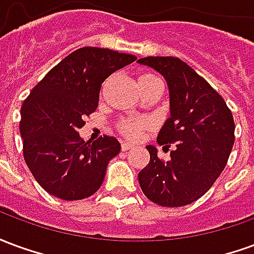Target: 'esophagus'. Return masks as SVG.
<instances>
[{"label":"esophagus","mask_w":254,"mask_h":254,"mask_svg":"<svg viewBox=\"0 0 254 254\" xmlns=\"http://www.w3.org/2000/svg\"><path fill=\"white\" fill-rule=\"evenodd\" d=\"M133 148V145L132 144H129V143H121V149L122 151H129V149H132Z\"/></svg>","instance_id":"esophagus-1"}]
</instances>
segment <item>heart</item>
Here are the masks:
<instances>
[{"label":"heart","instance_id":"b5f03b06","mask_svg":"<svg viewBox=\"0 0 254 254\" xmlns=\"http://www.w3.org/2000/svg\"><path fill=\"white\" fill-rule=\"evenodd\" d=\"M158 76H155L154 73H143L140 77H138V84H140V88L143 91L147 85H149L151 83H154L155 80H158ZM110 84V78L106 80L103 85H102V89H100V96H105L106 89ZM116 129L117 132L122 134L124 137L130 138V140H136L141 134H143L144 130H147L151 127V121L148 118H144V117H140V118H129V117H122L118 121L116 122Z\"/></svg>","mask_w":254,"mask_h":254}]
</instances>
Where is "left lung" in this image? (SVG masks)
<instances>
[{
    "mask_svg": "<svg viewBox=\"0 0 254 254\" xmlns=\"http://www.w3.org/2000/svg\"><path fill=\"white\" fill-rule=\"evenodd\" d=\"M138 63L163 74L170 91L171 117L158 136L170 159L148 145V165L138 184L151 201L182 207L208 191L226 167L234 144V118L224 99L187 63L177 57H145Z\"/></svg>",
    "mask_w": 254,
    "mask_h": 254,
    "instance_id": "8db88e82",
    "label": "left lung"
}]
</instances>
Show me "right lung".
<instances>
[{
    "label": "right lung",
    "mask_w": 254,
    "mask_h": 254,
    "mask_svg": "<svg viewBox=\"0 0 254 254\" xmlns=\"http://www.w3.org/2000/svg\"><path fill=\"white\" fill-rule=\"evenodd\" d=\"M133 61L132 54L81 47L58 63L27 96L20 120L23 156L47 193L73 201L100 188L109 160L121 145L106 134L85 143L78 129L96 110L102 83Z\"/></svg>",
    "instance_id": "obj_1"
}]
</instances>
